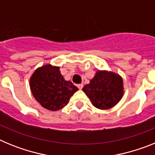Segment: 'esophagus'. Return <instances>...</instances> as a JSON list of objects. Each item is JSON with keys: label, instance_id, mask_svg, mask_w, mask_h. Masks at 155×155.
I'll use <instances>...</instances> for the list:
<instances>
[{"label": "esophagus", "instance_id": "1", "mask_svg": "<svg viewBox=\"0 0 155 155\" xmlns=\"http://www.w3.org/2000/svg\"><path fill=\"white\" fill-rule=\"evenodd\" d=\"M83 86H84V85H83V84H78V88H79V89H80V90H81L82 88H83Z\"/></svg>", "mask_w": 155, "mask_h": 155}]
</instances>
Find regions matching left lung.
I'll return each instance as SVG.
<instances>
[{
    "mask_svg": "<svg viewBox=\"0 0 155 155\" xmlns=\"http://www.w3.org/2000/svg\"><path fill=\"white\" fill-rule=\"evenodd\" d=\"M82 91L99 109H109L122 99L124 94L123 78L113 71H97L94 78Z\"/></svg>",
    "mask_w": 155,
    "mask_h": 155,
    "instance_id": "1",
    "label": "left lung"
}]
</instances>
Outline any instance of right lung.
<instances>
[{
  "mask_svg": "<svg viewBox=\"0 0 155 155\" xmlns=\"http://www.w3.org/2000/svg\"><path fill=\"white\" fill-rule=\"evenodd\" d=\"M31 94L42 107L57 111L68 105L78 88L61 74L60 67L51 64L37 68L29 79Z\"/></svg>",
  "mask_w": 155,
  "mask_h": 155,
  "instance_id": "1",
  "label": "right lung"
}]
</instances>
